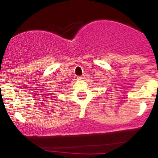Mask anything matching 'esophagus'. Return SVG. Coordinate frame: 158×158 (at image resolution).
Masks as SVG:
<instances>
[{
    "instance_id": "esophagus-1",
    "label": "esophagus",
    "mask_w": 158,
    "mask_h": 158,
    "mask_svg": "<svg viewBox=\"0 0 158 158\" xmlns=\"http://www.w3.org/2000/svg\"><path fill=\"white\" fill-rule=\"evenodd\" d=\"M84 78H85V76H78L77 79H79V80H81V79H83Z\"/></svg>"
}]
</instances>
